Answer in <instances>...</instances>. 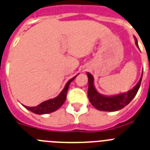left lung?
I'll list each match as a JSON object with an SVG mask.
<instances>
[{"mask_svg":"<svg viewBox=\"0 0 150 150\" xmlns=\"http://www.w3.org/2000/svg\"><path fill=\"white\" fill-rule=\"evenodd\" d=\"M134 40H135L136 45L137 48H139L137 40L135 37H134ZM87 75L88 77L89 83L88 91H87L89 100L92 105L95 107L97 110H102V111H117V110H121L126 105H129V102L134 98V97L137 94L141 86L143 77L142 73L141 78L137 84L129 91L123 93L108 96H105L99 93L94 86L93 76L90 72H87Z\"/></svg>","mask_w":150,"mask_h":150,"instance_id":"1","label":"left lung"}]
</instances>
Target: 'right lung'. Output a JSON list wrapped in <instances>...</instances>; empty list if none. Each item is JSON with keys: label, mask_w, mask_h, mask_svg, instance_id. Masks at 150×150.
Returning <instances> with one entry per match:
<instances>
[{"label": "right lung", "mask_w": 150, "mask_h": 150, "mask_svg": "<svg viewBox=\"0 0 150 150\" xmlns=\"http://www.w3.org/2000/svg\"><path fill=\"white\" fill-rule=\"evenodd\" d=\"M78 75H75L72 78H71L69 81L65 85V87L63 88V90L60 92V93L55 98H52V99H48V100L45 101V102H42L37 106L35 107H28L25 105H23L25 108L28 110H30L31 112L34 113L36 114H50L52 112L55 111L57 109L60 108L61 107L64 102L66 101L67 95V91H68L70 83L78 76Z\"/></svg>", "instance_id": "obj_1"}]
</instances>
